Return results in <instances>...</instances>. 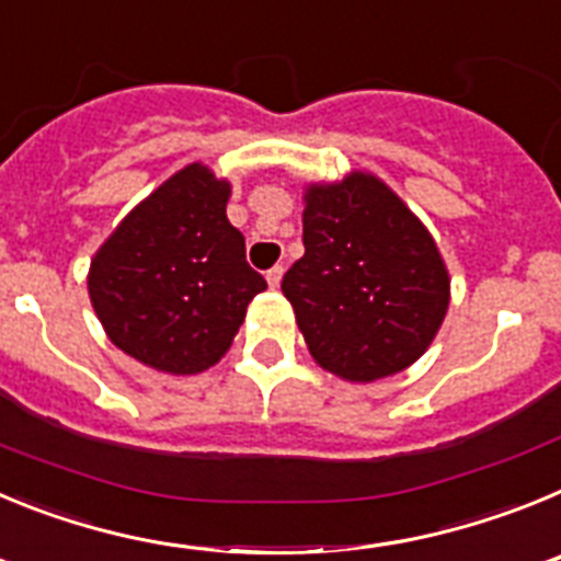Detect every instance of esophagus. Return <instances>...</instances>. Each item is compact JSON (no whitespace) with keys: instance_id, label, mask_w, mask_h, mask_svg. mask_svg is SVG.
Instances as JSON below:
<instances>
[{"instance_id":"esophagus-1","label":"esophagus","mask_w":561,"mask_h":561,"mask_svg":"<svg viewBox=\"0 0 561 561\" xmlns=\"http://www.w3.org/2000/svg\"><path fill=\"white\" fill-rule=\"evenodd\" d=\"M280 277H284V266H272V270L266 272V284H270V289H277V286H280Z\"/></svg>"}]
</instances>
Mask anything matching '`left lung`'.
<instances>
[{
	"label": "left lung",
	"instance_id": "obj_1",
	"mask_svg": "<svg viewBox=\"0 0 561 561\" xmlns=\"http://www.w3.org/2000/svg\"><path fill=\"white\" fill-rule=\"evenodd\" d=\"M304 247L280 289L325 370L374 381L430 348L449 306L447 266L385 182L354 171L336 185H311Z\"/></svg>",
	"mask_w": 561,
	"mask_h": 561
}]
</instances>
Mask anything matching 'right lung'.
<instances>
[{"instance_id": "1", "label": "right lung", "mask_w": 561, "mask_h": 561, "mask_svg": "<svg viewBox=\"0 0 561 561\" xmlns=\"http://www.w3.org/2000/svg\"><path fill=\"white\" fill-rule=\"evenodd\" d=\"M230 182L193 162L134 207L98 250L89 297L108 340L153 370H207L266 289L227 221Z\"/></svg>"}]
</instances>
